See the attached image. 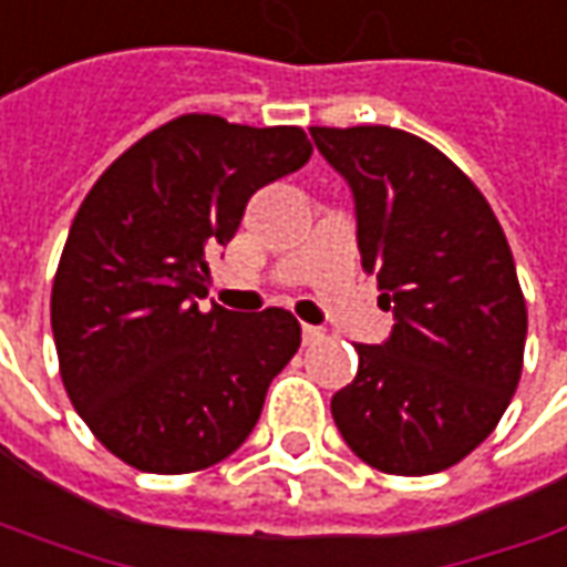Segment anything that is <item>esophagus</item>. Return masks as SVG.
Segmentation results:
<instances>
[{
    "mask_svg": "<svg viewBox=\"0 0 567 567\" xmlns=\"http://www.w3.org/2000/svg\"><path fill=\"white\" fill-rule=\"evenodd\" d=\"M300 332H303V344H316V341H322V338H326V332H322L319 326H307V322H303V329H300Z\"/></svg>",
    "mask_w": 567,
    "mask_h": 567,
    "instance_id": "34e87169",
    "label": "esophagus"
}]
</instances>
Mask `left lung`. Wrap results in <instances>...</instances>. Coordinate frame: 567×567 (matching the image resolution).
<instances>
[{
	"instance_id": "1",
	"label": "left lung",
	"mask_w": 567,
	"mask_h": 567,
	"mask_svg": "<svg viewBox=\"0 0 567 567\" xmlns=\"http://www.w3.org/2000/svg\"><path fill=\"white\" fill-rule=\"evenodd\" d=\"M310 136L353 188L363 267L396 316L384 344H357L334 425L384 475L444 472L487 441L522 379L527 307L506 233L425 138L394 126Z\"/></svg>"
}]
</instances>
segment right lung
I'll list each match as a JSON object with an SVG mask.
<instances>
[{
  "label": "right lung",
  "instance_id": "1",
  "mask_svg": "<svg viewBox=\"0 0 567 567\" xmlns=\"http://www.w3.org/2000/svg\"><path fill=\"white\" fill-rule=\"evenodd\" d=\"M310 154L300 126L183 114L130 145L80 204L52 282L58 369L73 410L126 465L202 472L257 425L300 348L298 319L198 300L248 198Z\"/></svg>",
  "mask_w": 567,
  "mask_h": 567
}]
</instances>
